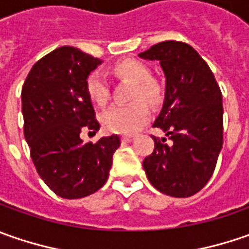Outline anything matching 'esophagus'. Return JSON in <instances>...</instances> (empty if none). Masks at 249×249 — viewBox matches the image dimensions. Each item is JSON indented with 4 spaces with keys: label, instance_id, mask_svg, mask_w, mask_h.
Returning <instances> with one entry per match:
<instances>
[{
    "label": "esophagus",
    "instance_id": "1",
    "mask_svg": "<svg viewBox=\"0 0 249 249\" xmlns=\"http://www.w3.org/2000/svg\"><path fill=\"white\" fill-rule=\"evenodd\" d=\"M133 139H134V136H122V141L123 142H130Z\"/></svg>",
    "mask_w": 249,
    "mask_h": 249
}]
</instances>
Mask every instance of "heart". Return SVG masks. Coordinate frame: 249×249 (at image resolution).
Here are the masks:
<instances>
[{
	"mask_svg": "<svg viewBox=\"0 0 249 249\" xmlns=\"http://www.w3.org/2000/svg\"><path fill=\"white\" fill-rule=\"evenodd\" d=\"M115 73L134 83L130 94V100L134 101L129 105H115L105 110L102 115V126L109 133L131 134L142 127L148 122L151 112L148 104H158L162 98V87L157 80L151 79L149 68L137 59H124L115 65ZM86 90L92 102L104 107L109 100V84L105 76L98 71L89 74L86 80Z\"/></svg>",
	"mask_w": 249,
	"mask_h": 249,
	"instance_id": "heart-1",
	"label": "heart"
}]
</instances>
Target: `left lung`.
I'll list each match as a JSON object with an SVG mask.
<instances>
[{
  "label": "left lung",
  "mask_w": 249,
  "mask_h": 249,
  "mask_svg": "<svg viewBox=\"0 0 249 249\" xmlns=\"http://www.w3.org/2000/svg\"><path fill=\"white\" fill-rule=\"evenodd\" d=\"M158 59L166 76L163 107L154 123L170 140L154 137L142 166L160 193L186 198L202 190L215 172L223 145L222 91L208 63L183 41H162L139 53Z\"/></svg>",
  "instance_id": "left-lung-1"
}]
</instances>
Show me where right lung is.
I'll return each instance as SVG.
<instances>
[{
  "mask_svg": "<svg viewBox=\"0 0 249 249\" xmlns=\"http://www.w3.org/2000/svg\"><path fill=\"white\" fill-rule=\"evenodd\" d=\"M101 62L74 47H61L34 63L22 87L32 160L44 183L66 199L98 191L120 145L116 134L94 144L80 139L82 131L100 130L86 80Z\"/></svg>",
  "mask_w": 249,
  "mask_h": 249,
  "instance_id": "add662e5",
  "label": "right lung"
}]
</instances>
